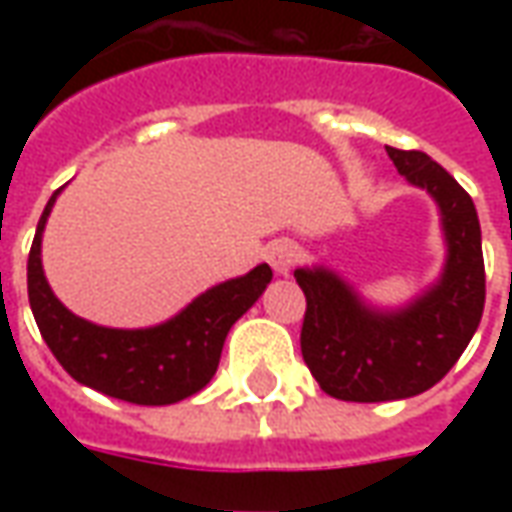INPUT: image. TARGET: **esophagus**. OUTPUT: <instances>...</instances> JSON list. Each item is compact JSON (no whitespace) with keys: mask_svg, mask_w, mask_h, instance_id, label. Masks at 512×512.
<instances>
[{"mask_svg":"<svg viewBox=\"0 0 512 512\" xmlns=\"http://www.w3.org/2000/svg\"><path fill=\"white\" fill-rule=\"evenodd\" d=\"M266 257L277 277H288L290 268H293V263H296V246L290 244V241H277V244L268 246Z\"/></svg>","mask_w":512,"mask_h":512,"instance_id":"34e87169","label":"esophagus"}]
</instances>
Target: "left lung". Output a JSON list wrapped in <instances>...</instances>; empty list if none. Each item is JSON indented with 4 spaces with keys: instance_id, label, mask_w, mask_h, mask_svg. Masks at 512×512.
Wrapping results in <instances>:
<instances>
[{
    "instance_id": "obj_1",
    "label": "left lung",
    "mask_w": 512,
    "mask_h": 512,
    "mask_svg": "<svg viewBox=\"0 0 512 512\" xmlns=\"http://www.w3.org/2000/svg\"><path fill=\"white\" fill-rule=\"evenodd\" d=\"M397 172L436 202L444 235L439 279L403 307H376L329 266L293 271L307 296L301 356L326 395L384 403L425 392L450 373L485 304L480 219L450 172L419 150L386 147Z\"/></svg>"
}]
</instances>
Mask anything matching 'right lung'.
<instances>
[{"mask_svg": "<svg viewBox=\"0 0 512 512\" xmlns=\"http://www.w3.org/2000/svg\"><path fill=\"white\" fill-rule=\"evenodd\" d=\"M60 191L51 194L40 216L27 263L29 307L51 354L79 384L136 406H169L197 395L216 376L227 332L274 277L268 263H260L244 277L213 285L156 326H98L73 315L54 296L43 274L40 244Z\"/></svg>", "mask_w": 512, "mask_h": 512, "instance_id": "obj_1", "label": "right lung"}]
</instances>
